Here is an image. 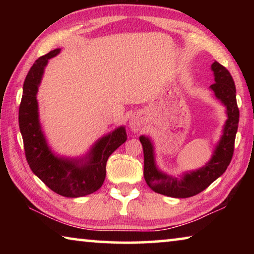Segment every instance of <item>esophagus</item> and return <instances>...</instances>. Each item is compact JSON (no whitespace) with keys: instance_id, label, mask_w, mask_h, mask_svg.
Returning <instances> with one entry per match:
<instances>
[{"instance_id":"34e87169","label":"esophagus","mask_w":254,"mask_h":254,"mask_svg":"<svg viewBox=\"0 0 254 254\" xmlns=\"http://www.w3.org/2000/svg\"><path fill=\"white\" fill-rule=\"evenodd\" d=\"M142 126V119H141L140 115L135 114L134 117H132L130 120V127L133 132H137L141 128Z\"/></svg>"}]
</instances>
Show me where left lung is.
<instances>
[{"label":"left lung","instance_id":"left-lung-1","mask_svg":"<svg viewBox=\"0 0 254 254\" xmlns=\"http://www.w3.org/2000/svg\"><path fill=\"white\" fill-rule=\"evenodd\" d=\"M212 70L214 71L215 83L210 85V89L214 92L215 96L225 105L227 120L223 128L220 142L215 148L212 159L208 163H206L205 167L184 174V176L178 178L162 173L158 169L154 161L151 141L144 135L140 136V142L142 143L144 154L143 175L145 183L158 194L175 197V198H187L199 194L225 173L232 160L240 118L235 95V84L230 71L220 63L214 62Z\"/></svg>","mask_w":254,"mask_h":254}]
</instances>
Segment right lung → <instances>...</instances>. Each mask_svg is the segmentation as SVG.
I'll list each match as a JSON object with an SVG mask.
<instances>
[{
    "label": "right lung",
    "instance_id": "obj_1",
    "mask_svg": "<svg viewBox=\"0 0 254 254\" xmlns=\"http://www.w3.org/2000/svg\"><path fill=\"white\" fill-rule=\"evenodd\" d=\"M59 51L55 49L38 58L30 68L19 107V127L25 158L32 173L58 195L75 198L92 194L102 187L107 159L126 142L127 132L124 127H118L98 140L87 156L81 159L57 157L51 152L39 123L37 93L48 60Z\"/></svg>",
    "mask_w": 254,
    "mask_h": 254
}]
</instances>
